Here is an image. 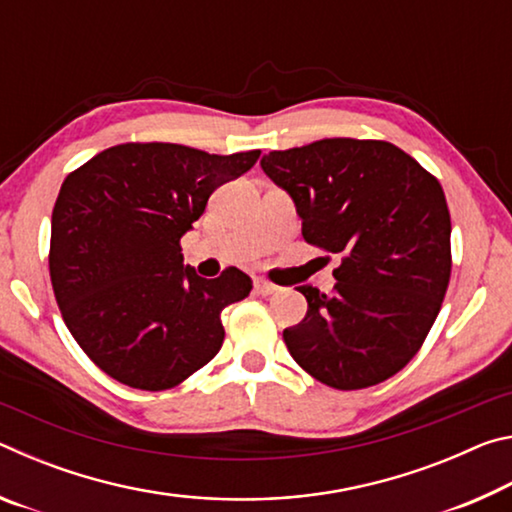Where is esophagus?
I'll list each match as a JSON object with an SVG mask.
<instances>
[{
  "instance_id": "1",
  "label": "esophagus",
  "mask_w": 512,
  "mask_h": 512,
  "mask_svg": "<svg viewBox=\"0 0 512 512\" xmlns=\"http://www.w3.org/2000/svg\"><path fill=\"white\" fill-rule=\"evenodd\" d=\"M255 291L259 293V296H273V293L277 291V287L273 282L264 280V277H255Z\"/></svg>"
}]
</instances>
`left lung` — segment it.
Masks as SVG:
<instances>
[{"mask_svg": "<svg viewBox=\"0 0 512 512\" xmlns=\"http://www.w3.org/2000/svg\"><path fill=\"white\" fill-rule=\"evenodd\" d=\"M262 169L293 198L307 244L341 255L329 296L298 287L309 307L282 334L291 357L339 391L393 377L422 348L452 275L438 178L391 142L352 137L271 151Z\"/></svg>", "mask_w": 512, "mask_h": 512, "instance_id": "obj_1", "label": "left lung"}]
</instances>
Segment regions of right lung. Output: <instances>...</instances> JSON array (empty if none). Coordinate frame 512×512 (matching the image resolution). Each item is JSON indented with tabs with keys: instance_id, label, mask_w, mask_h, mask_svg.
<instances>
[{
	"instance_id": "1",
	"label": "right lung",
	"mask_w": 512,
	"mask_h": 512,
	"mask_svg": "<svg viewBox=\"0 0 512 512\" xmlns=\"http://www.w3.org/2000/svg\"><path fill=\"white\" fill-rule=\"evenodd\" d=\"M257 158L128 142L65 178L51 214V287L67 329L106 375L167 391L221 350V311L253 282L235 266L214 280L196 275L180 237L214 189Z\"/></svg>"
}]
</instances>
